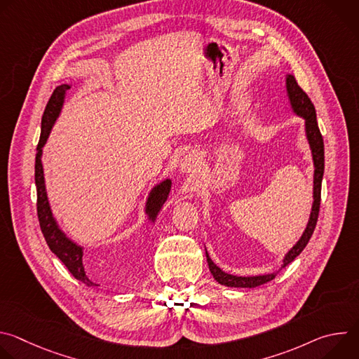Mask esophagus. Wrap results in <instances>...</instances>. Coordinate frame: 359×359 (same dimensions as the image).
Here are the masks:
<instances>
[{"label":"esophagus","mask_w":359,"mask_h":359,"mask_svg":"<svg viewBox=\"0 0 359 359\" xmlns=\"http://www.w3.org/2000/svg\"><path fill=\"white\" fill-rule=\"evenodd\" d=\"M200 161H201V156L198 155L197 151H190V153H187V155H184L183 158H182V161H180V169L183 170V172H191V170H194V169H197L198 168V165H200Z\"/></svg>","instance_id":"obj_1"}]
</instances>
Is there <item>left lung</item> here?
I'll return each instance as SVG.
<instances>
[{
  "instance_id": "1",
  "label": "left lung",
  "mask_w": 359,
  "mask_h": 359,
  "mask_svg": "<svg viewBox=\"0 0 359 359\" xmlns=\"http://www.w3.org/2000/svg\"><path fill=\"white\" fill-rule=\"evenodd\" d=\"M287 90H288V96H290V100H291V105H292L294 111L305 119L306 137H309V142L311 144L314 165H316V173H314V204H313V210H311L309 226H306V229H305L302 237L299 238V241L287 252L283 267L288 266L297 257V255L305 248V245L309 244V241H310V238H311V236L316 230V226H317V222H318V215H320V206H321V183H323V176H324V140H323V135H321L318 123H317V114H316L314 104L311 102V99L309 97V95H306L302 90V88L297 83V81L292 75L287 76ZM206 257H208L210 273L213 274L215 280L217 283H220L222 285H226V287L254 288V287H259L262 284H266V283L274 280L276 276H277L276 273L267 274V276H257V277L230 276V274L222 271L210 260L208 252H206Z\"/></svg>"
}]
</instances>
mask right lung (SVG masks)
<instances>
[{
	"label": "right lung",
	"mask_w": 359,
	"mask_h": 359,
	"mask_svg": "<svg viewBox=\"0 0 359 359\" xmlns=\"http://www.w3.org/2000/svg\"><path fill=\"white\" fill-rule=\"evenodd\" d=\"M69 89L68 85H61L54 89L53 95H50L48 104L45 107L42 121H41V137L36 146V156H35V184H36V215L39 220V227L43 234V238L57 257L64 263V266L69 270V273L83 283L85 285H96L85 273L83 264H82V248L75 245L72 241H69L58 229L53 215H50V209L46 198L45 184H43V172H42V163H41V153L42 146L46 142V137L49 135L50 128H53L57 116L60 115L64 95ZM170 189V180L163 182L156 189H153L150 193V197L147 200V213L155 217L159 212L163 201L168 197Z\"/></svg>",
	"instance_id": "right-lung-1"
}]
</instances>
